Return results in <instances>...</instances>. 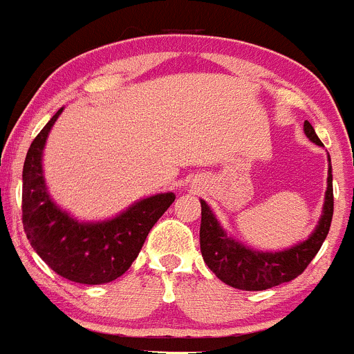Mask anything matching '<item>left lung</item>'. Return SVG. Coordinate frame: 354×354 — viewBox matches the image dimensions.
<instances>
[{
  "mask_svg": "<svg viewBox=\"0 0 354 354\" xmlns=\"http://www.w3.org/2000/svg\"><path fill=\"white\" fill-rule=\"evenodd\" d=\"M304 132L313 143L322 147V141L316 136L315 129L309 122H304ZM330 160V157H328ZM201 253L206 266L222 279L225 285L246 292H260L272 286L288 283L306 270L316 253L319 252L323 241L326 239L333 214V187L332 166L328 167L326 180L325 204L315 232L302 243L283 250V252H257L252 248L237 243L227 236L222 225L206 201L201 199Z\"/></svg>",
  "mask_w": 354,
  "mask_h": 354,
  "instance_id": "left-lung-1",
  "label": "left lung"
}]
</instances>
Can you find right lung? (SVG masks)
<instances>
[{
  "mask_svg": "<svg viewBox=\"0 0 354 354\" xmlns=\"http://www.w3.org/2000/svg\"><path fill=\"white\" fill-rule=\"evenodd\" d=\"M62 108L29 147L22 171V223L32 250L59 276L82 285H102L120 277L140 255L174 194H157L132 204L106 222H78L47 192L41 157L48 132Z\"/></svg>",
  "mask_w": 354,
  "mask_h": 354,
  "instance_id": "1",
  "label": "right lung"
}]
</instances>
